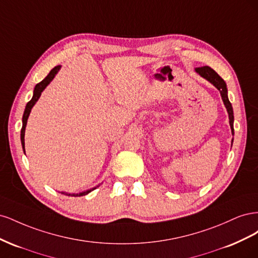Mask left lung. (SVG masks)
Instances as JSON below:
<instances>
[{
	"instance_id": "left-lung-1",
	"label": "left lung",
	"mask_w": 258,
	"mask_h": 258,
	"mask_svg": "<svg viewBox=\"0 0 258 258\" xmlns=\"http://www.w3.org/2000/svg\"><path fill=\"white\" fill-rule=\"evenodd\" d=\"M195 71H196V73H198L201 77H204L205 80H207L208 82L212 84L214 87L217 88V90L220 91L222 100L224 102V105H225L226 110H227V113H228L231 134L233 135V134H235V132H233V120H235V119H233V110H232L231 103L229 102V99H228V90H227V86H226V83L224 82L222 77L218 75L214 71V70L211 69L210 67L196 68V69H195ZM232 141H233V139H232Z\"/></svg>"
}]
</instances>
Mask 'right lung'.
<instances>
[{
    "instance_id": "1",
    "label": "right lung",
    "mask_w": 258,
    "mask_h": 258,
    "mask_svg": "<svg viewBox=\"0 0 258 258\" xmlns=\"http://www.w3.org/2000/svg\"><path fill=\"white\" fill-rule=\"evenodd\" d=\"M61 69V66H57L54 67L51 71L49 72V74L45 77V79L41 82L36 84V86L34 87V90H33V96H32V99H31L29 102L27 103L26 105V108H25V113H23V116H22V128H21V134H20V139H21V145H22V150L23 152L26 153V150H25V132H26V127H27V121H28V118H29V115L31 113V110H32V107L34 106V104L37 102V100L40 99L42 92L44 91V89L47 87V86L50 84V82L54 79V76L57 75V73L60 71ZM99 187V186H97ZM97 187H93V188H90L88 190H85V191H82V192H79V194H68V192H64L62 191L61 194L63 195H67V196H71V197H81V196H85V195L89 194L90 191H92L93 189H96Z\"/></svg>"
}]
</instances>
